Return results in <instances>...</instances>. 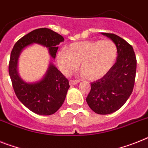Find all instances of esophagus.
Returning a JSON list of instances; mask_svg holds the SVG:
<instances>
[{
	"mask_svg": "<svg viewBox=\"0 0 148 148\" xmlns=\"http://www.w3.org/2000/svg\"><path fill=\"white\" fill-rule=\"evenodd\" d=\"M78 83H79L78 80H70V81H69V84H70L71 86L76 85V84H77Z\"/></svg>",
	"mask_w": 148,
	"mask_h": 148,
	"instance_id": "esophagus-1",
	"label": "esophagus"
}]
</instances>
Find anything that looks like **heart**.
Listing matches in <instances>:
<instances>
[{"label":"heart","mask_w":148,"mask_h":148,"mask_svg":"<svg viewBox=\"0 0 148 148\" xmlns=\"http://www.w3.org/2000/svg\"><path fill=\"white\" fill-rule=\"evenodd\" d=\"M117 49L111 40H86L72 43L57 54V62L63 74L69 75L78 68L89 80L103 77L116 60Z\"/></svg>","instance_id":"b5f03b06"}]
</instances>
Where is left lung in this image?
I'll use <instances>...</instances> for the list:
<instances>
[{"label":"left lung","instance_id":"obj_1","mask_svg":"<svg viewBox=\"0 0 148 148\" xmlns=\"http://www.w3.org/2000/svg\"><path fill=\"white\" fill-rule=\"evenodd\" d=\"M116 47L115 64L102 78L92 82L86 98L89 108L96 114H110L126 103L132 92L136 73V57L130 44L114 34L101 33Z\"/></svg>","mask_w":148,"mask_h":148}]
</instances>
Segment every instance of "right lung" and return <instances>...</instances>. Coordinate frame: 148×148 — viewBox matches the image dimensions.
Wrapping results in <instances>:
<instances>
[{
    "instance_id": "add662e5",
    "label": "right lung",
    "mask_w": 148,
    "mask_h": 148,
    "mask_svg": "<svg viewBox=\"0 0 148 148\" xmlns=\"http://www.w3.org/2000/svg\"><path fill=\"white\" fill-rule=\"evenodd\" d=\"M64 40L62 36L53 30L38 28L18 40L11 52L9 74L15 93L26 108L39 115H51L60 108L70 87L69 83L52 62L41 79L25 81L18 74V59L25 48L36 43L47 47L50 56L55 59L58 46Z\"/></svg>"
}]
</instances>
